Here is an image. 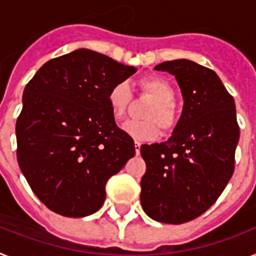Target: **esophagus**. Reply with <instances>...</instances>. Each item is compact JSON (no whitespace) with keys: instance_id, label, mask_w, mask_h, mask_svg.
<instances>
[{"instance_id":"34e87169","label":"esophagus","mask_w":256,"mask_h":256,"mask_svg":"<svg viewBox=\"0 0 256 256\" xmlns=\"http://www.w3.org/2000/svg\"><path fill=\"white\" fill-rule=\"evenodd\" d=\"M140 148H141V142H138V141H136V142H134V150H136L137 156L140 154Z\"/></svg>"}]
</instances>
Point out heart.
Wrapping results in <instances>:
<instances>
[{
	"mask_svg": "<svg viewBox=\"0 0 256 256\" xmlns=\"http://www.w3.org/2000/svg\"><path fill=\"white\" fill-rule=\"evenodd\" d=\"M144 92L156 100L145 112L148 120H126L122 130L138 141H153L160 136V126L164 130H172L176 124V112L172 103L175 92L172 86L164 78L145 77L140 81ZM107 100L114 118L120 120L126 115L132 100V92L126 82H118L108 90Z\"/></svg>",
	"mask_w": 256,
	"mask_h": 256,
	"instance_id": "heart-1",
	"label": "heart"
}]
</instances>
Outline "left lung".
<instances>
[{"label":"left lung","mask_w":256,"mask_h":256,"mask_svg":"<svg viewBox=\"0 0 256 256\" xmlns=\"http://www.w3.org/2000/svg\"><path fill=\"white\" fill-rule=\"evenodd\" d=\"M154 69L175 76L184 104L168 141L141 146V206L156 221L183 224L210 208L233 175L236 103L218 76L194 61H164Z\"/></svg>","instance_id":"left-lung-1"}]
</instances>
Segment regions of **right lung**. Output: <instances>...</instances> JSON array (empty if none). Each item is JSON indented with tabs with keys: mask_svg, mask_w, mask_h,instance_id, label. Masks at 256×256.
Returning a JSON list of instances; mask_svg holds the SVG:
<instances>
[{
	"mask_svg": "<svg viewBox=\"0 0 256 256\" xmlns=\"http://www.w3.org/2000/svg\"><path fill=\"white\" fill-rule=\"evenodd\" d=\"M136 68L81 48L47 61L23 92L16 120L19 168L39 200L65 217L103 206L106 183L134 156L118 128L108 90Z\"/></svg>",
	"mask_w": 256,
	"mask_h": 256,
	"instance_id": "right-lung-1",
	"label": "right lung"
}]
</instances>
